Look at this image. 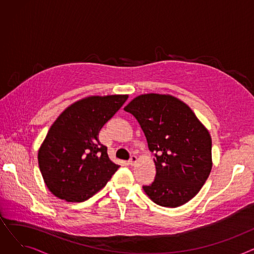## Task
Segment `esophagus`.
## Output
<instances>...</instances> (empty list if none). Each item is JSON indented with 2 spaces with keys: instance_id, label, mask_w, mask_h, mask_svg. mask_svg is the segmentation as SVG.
Masks as SVG:
<instances>
[{
  "instance_id": "1",
  "label": "esophagus",
  "mask_w": 254,
  "mask_h": 254,
  "mask_svg": "<svg viewBox=\"0 0 254 254\" xmlns=\"http://www.w3.org/2000/svg\"><path fill=\"white\" fill-rule=\"evenodd\" d=\"M137 161H138V157L136 155H131L130 158H129V161H128V164L130 166H134L137 163Z\"/></svg>"
}]
</instances>
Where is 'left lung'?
I'll use <instances>...</instances> for the list:
<instances>
[{
	"instance_id": "left-lung-1",
	"label": "left lung",
	"mask_w": 254,
	"mask_h": 254,
	"mask_svg": "<svg viewBox=\"0 0 254 254\" xmlns=\"http://www.w3.org/2000/svg\"><path fill=\"white\" fill-rule=\"evenodd\" d=\"M139 122L155 152L156 176L143 186L155 204L176 208L195 196L212 169V140L207 127L178 98L144 93L124 108Z\"/></svg>"
}]
</instances>
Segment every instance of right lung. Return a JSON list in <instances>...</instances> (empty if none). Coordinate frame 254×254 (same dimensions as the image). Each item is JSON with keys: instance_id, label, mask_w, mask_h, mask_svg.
Masks as SVG:
<instances>
[{"instance_id": "right-lung-1", "label": "right lung", "mask_w": 254, "mask_h": 254, "mask_svg": "<svg viewBox=\"0 0 254 254\" xmlns=\"http://www.w3.org/2000/svg\"><path fill=\"white\" fill-rule=\"evenodd\" d=\"M127 98H83L66 107L52 124L38 150V163L53 195L66 202H84L111 179L120 166L109 158L98 136Z\"/></svg>"}]
</instances>
